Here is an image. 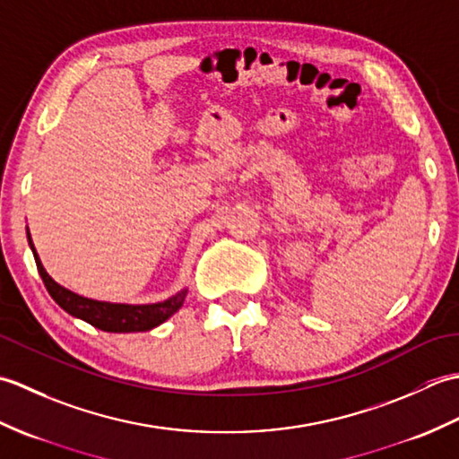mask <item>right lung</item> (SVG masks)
I'll use <instances>...</instances> for the list:
<instances>
[{
	"mask_svg": "<svg viewBox=\"0 0 459 459\" xmlns=\"http://www.w3.org/2000/svg\"><path fill=\"white\" fill-rule=\"evenodd\" d=\"M29 247L33 250V256L37 262V270L43 278V284L48 294L68 314L74 317L84 319L86 324L99 327L102 331H110V333H132V331H150L163 324L165 319L171 317L175 311L183 306V299L187 296V290H183L181 294L173 296L169 299L161 301V304L152 306H124V304H104V301L86 299L82 296H76L73 291L61 288L56 281L47 274L41 260H39L35 247L29 237Z\"/></svg>",
	"mask_w": 459,
	"mask_h": 459,
	"instance_id": "right-lung-1",
	"label": "right lung"
}]
</instances>
